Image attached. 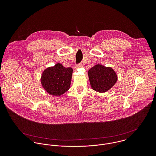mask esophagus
Masks as SVG:
<instances>
[{
	"label": "esophagus",
	"mask_w": 156,
	"mask_h": 156,
	"mask_svg": "<svg viewBox=\"0 0 156 156\" xmlns=\"http://www.w3.org/2000/svg\"><path fill=\"white\" fill-rule=\"evenodd\" d=\"M83 66V64H82V63H79V64H77L76 65V68H80V67H82Z\"/></svg>",
	"instance_id": "obj_1"
}]
</instances>
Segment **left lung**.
Masks as SVG:
<instances>
[{
	"label": "left lung",
	"mask_w": 156,
	"mask_h": 156,
	"mask_svg": "<svg viewBox=\"0 0 156 156\" xmlns=\"http://www.w3.org/2000/svg\"><path fill=\"white\" fill-rule=\"evenodd\" d=\"M88 76L92 88L99 92H106L117 81V75L112 68L98 64L89 69Z\"/></svg>",
	"instance_id": "obj_1"
}]
</instances>
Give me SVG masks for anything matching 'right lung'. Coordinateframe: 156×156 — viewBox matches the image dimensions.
Wrapping results in <instances>:
<instances>
[{
  "instance_id": "obj_1",
  "label": "right lung",
  "mask_w": 156,
  "mask_h": 156,
  "mask_svg": "<svg viewBox=\"0 0 156 156\" xmlns=\"http://www.w3.org/2000/svg\"><path fill=\"white\" fill-rule=\"evenodd\" d=\"M72 73L71 67L66 68L58 63L44 70L41 79L42 85L49 94L59 96L69 88Z\"/></svg>"
}]
</instances>
